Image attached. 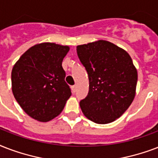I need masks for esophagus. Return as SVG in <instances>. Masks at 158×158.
<instances>
[{
  "mask_svg": "<svg viewBox=\"0 0 158 158\" xmlns=\"http://www.w3.org/2000/svg\"><path fill=\"white\" fill-rule=\"evenodd\" d=\"M72 90H73V93H75L76 90H77V86H76V85H73V86H72Z\"/></svg>",
  "mask_w": 158,
  "mask_h": 158,
  "instance_id": "1",
  "label": "esophagus"
}]
</instances>
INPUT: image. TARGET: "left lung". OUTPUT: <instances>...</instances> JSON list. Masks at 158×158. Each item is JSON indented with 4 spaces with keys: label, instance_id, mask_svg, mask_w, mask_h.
I'll return each instance as SVG.
<instances>
[{
    "label": "left lung",
    "instance_id": "obj_1",
    "mask_svg": "<svg viewBox=\"0 0 158 158\" xmlns=\"http://www.w3.org/2000/svg\"><path fill=\"white\" fill-rule=\"evenodd\" d=\"M77 52L89 77L88 95L80 101L82 113L94 123L113 122L135 96L138 73L131 57L106 40L78 45Z\"/></svg>",
    "mask_w": 158,
    "mask_h": 158
}]
</instances>
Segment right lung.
Here are the masks:
<instances>
[{"mask_svg": "<svg viewBox=\"0 0 158 158\" xmlns=\"http://www.w3.org/2000/svg\"><path fill=\"white\" fill-rule=\"evenodd\" d=\"M68 46L42 43L27 50L13 67L12 92L31 118L48 122L62 111L72 95L62 60Z\"/></svg>", "mask_w": 158, "mask_h": 158, "instance_id": "obj_1", "label": "right lung"}]
</instances>
